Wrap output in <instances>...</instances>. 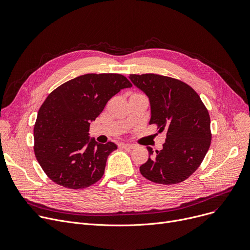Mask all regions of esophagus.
Wrapping results in <instances>:
<instances>
[{
	"label": "esophagus",
	"instance_id": "esophagus-1",
	"mask_svg": "<svg viewBox=\"0 0 250 250\" xmlns=\"http://www.w3.org/2000/svg\"><path fill=\"white\" fill-rule=\"evenodd\" d=\"M118 148L120 149H133L134 146L128 145V144H125V143H120L118 144Z\"/></svg>",
	"mask_w": 250,
	"mask_h": 250
}]
</instances>
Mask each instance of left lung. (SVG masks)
I'll use <instances>...</instances> for the list:
<instances>
[{"instance_id": "obj_1", "label": "left lung", "mask_w": 250, "mask_h": 250, "mask_svg": "<svg viewBox=\"0 0 250 250\" xmlns=\"http://www.w3.org/2000/svg\"><path fill=\"white\" fill-rule=\"evenodd\" d=\"M130 81L150 100V125L166 130L163 149L151 147L141 174L161 185L188 179L203 162L211 145V120L199 94L187 83L157 74L129 75Z\"/></svg>"}]
</instances>
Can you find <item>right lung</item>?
Returning a JSON list of instances; mask_svg holds the SVG:
<instances>
[{"label": "right lung", "instance_id": "right-lung-1", "mask_svg": "<svg viewBox=\"0 0 250 250\" xmlns=\"http://www.w3.org/2000/svg\"><path fill=\"white\" fill-rule=\"evenodd\" d=\"M132 86L121 74H86L62 84L46 97L34 125V154L52 181L80 189L103 176L107 157L117 146L90 140V123L112 96Z\"/></svg>", "mask_w": 250, "mask_h": 250}]
</instances>
